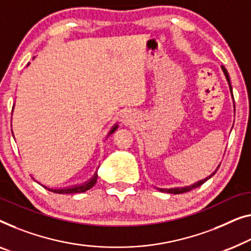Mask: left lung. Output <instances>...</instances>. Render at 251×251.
Wrapping results in <instances>:
<instances>
[{"instance_id": "8db88e82", "label": "left lung", "mask_w": 251, "mask_h": 251, "mask_svg": "<svg viewBox=\"0 0 251 251\" xmlns=\"http://www.w3.org/2000/svg\"><path fill=\"white\" fill-rule=\"evenodd\" d=\"M222 69H223V72H224L225 77H226V80H227V82H228V86H230V90H231V93H232V87H231V82H230V77H228V74H227L226 69H225L224 67H222ZM217 169H219V168H217ZM215 172H216V171H215ZM215 172H214L213 174H215ZM213 174H212V176H213ZM212 176H209L208 177H206V179H204V180L199 181V182H197V183L192 184V186H190V187H184V188H174V189H158V190H159V191H164V192H170V194H174V195H177V194H183V192L190 191L191 189H194V188H197V187H199V186H201V184H202V183H205L206 181L209 179V177H212Z\"/></svg>"}]
</instances>
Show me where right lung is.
Returning <instances> with one entry per match:
<instances>
[{"mask_svg": "<svg viewBox=\"0 0 251 251\" xmlns=\"http://www.w3.org/2000/svg\"><path fill=\"white\" fill-rule=\"evenodd\" d=\"M117 129H118V126H115L114 128L111 130L110 133H113ZM96 181H97V174H95V176L92 177V180H89L88 182L85 183V184H82V186H77V187L68 188V189H50V188L44 187V186H43V187L46 188V189H49L50 191L54 192V194H62V195H64V194L65 195H67V194H77V192H85L87 190H89L90 188H93L94 186H95Z\"/></svg>", "mask_w": 251, "mask_h": 251, "instance_id": "1", "label": "right lung"}]
</instances>
